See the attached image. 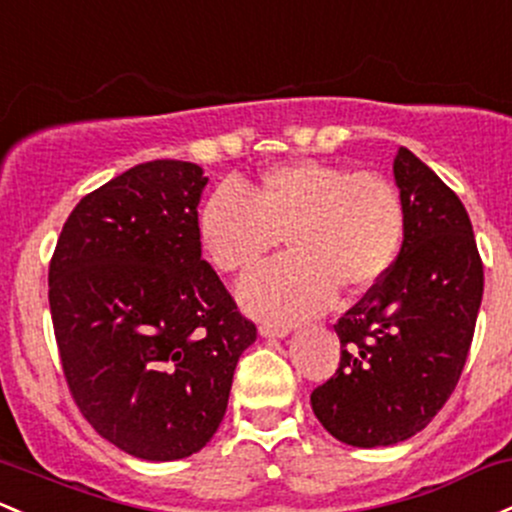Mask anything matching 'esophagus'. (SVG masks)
Here are the masks:
<instances>
[{
  "instance_id": "esophagus-1",
  "label": "esophagus",
  "mask_w": 512,
  "mask_h": 512,
  "mask_svg": "<svg viewBox=\"0 0 512 512\" xmlns=\"http://www.w3.org/2000/svg\"><path fill=\"white\" fill-rule=\"evenodd\" d=\"M260 335L262 338H286L289 335V328L286 325H274V323H260Z\"/></svg>"
}]
</instances>
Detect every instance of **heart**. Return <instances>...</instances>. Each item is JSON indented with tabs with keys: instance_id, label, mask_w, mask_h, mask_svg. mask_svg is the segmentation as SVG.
<instances>
[{
	"instance_id": "b5f03b06",
	"label": "heart",
	"mask_w": 512,
	"mask_h": 512,
	"mask_svg": "<svg viewBox=\"0 0 512 512\" xmlns=\"http://www.w3.org/2000/svg\"><path fill=\"white\" fill-rule=\"evenodd\" d=\"M196 230L223 274L257 269L286 235L291 255L245 279L238 296L257 318L289 323L323 311L335 291L357 296L386 277L406 235V204L384 174L296 160L255 184L213 189Z\"/></svg>"
}]
</instances>
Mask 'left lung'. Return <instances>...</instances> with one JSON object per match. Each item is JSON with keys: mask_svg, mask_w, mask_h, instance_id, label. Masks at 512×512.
I'll return each mask as SVG.
<instances>
[{"mask_svg": "<svg viewBox=\"0 0 512 512\" xmlns=\"http://www.w3.org/2000/svg\"><path fill=\"white\" fill-rule=\"evenodd\" d=\"M393 177L406 235L393 267L335 323L340 367L311 393L323 428L352 447L408 440L452 396L484 294V262L459 196L401 148Z\"/></svg>", "mask_w": 512, "mask_h": 512, "instance_id": "obj_1", "label": "left lung"}]
</instances>
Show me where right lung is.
<instances>
[{
    "label": "right lung",
    "mask_w": 512,
    "mask_h": 512,
    "mask_svg": "<svg viewBox=\"0 0 512 512\" xmlns=\"http://www.w3.org/2000/svg\"><path fill=\"white\" fill-rule=\"evenodd\" d=\"M204 170L153 160L82 196L48 269L63 374L104 440L150 462L199 452L257 338L201 260Z\"/></svg>",
    "instance_id": "add662e5"
}]
</instances>
